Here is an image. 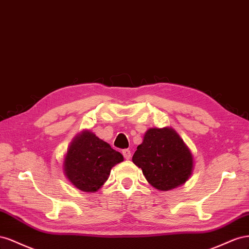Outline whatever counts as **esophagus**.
Segmentation results:
<instances>
[{
    "label": "esophagus",
    "instance_id": "esophagus-1",
    "mask_svg": "<svg viewBox=\"0 0 249 249\" xmlns=\"http://www.w3.org/2000/svg\"><path fill=\"white\" fill-rule=\"evenodd\" d=\"M122 154L125 158V160H130L131 152H130V150H128V149H124V150L122 151Z\"/></svg>",
    "mask_w": 249,
    "mask_h": 249
}]
</instances>
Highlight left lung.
I'll list each match as a JSON object with an SVG mask.
<instances>
[{"label":"left lung","mask_w":249,"mask_h":249,"mask_svg":"<svg viewBox=\"0 0 249 249\" xmlns=\"http://www.w3.org/2000/svg\"><path fill=\"white\" fill-rule=\"evenodd\" d=\"M132 161L142 169L147 181L160 191L181 186L189 179L194 167L190 149L170 127L148 129Z\"/></svg>","instance_id":"left-lung-1"}]
</instances>
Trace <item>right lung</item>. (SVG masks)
Segmentation results:
<instances>
[{"instance_id": "add662e5", "label": "right lung", "mask_w": 249, "mask_h": 249, "mask_svg": "<svg viewBox=\"0 0 249 249\" xmlns=\"http://www.w3.org/2000/svg\"><path fill=\"white\" fill-rule=\"evenodd\" d=\"M120 152L89 130L78 134L63 161V172L78 190L96 192L107 180L111 168L123 161Z\"/></svg>"}]
</instances>
